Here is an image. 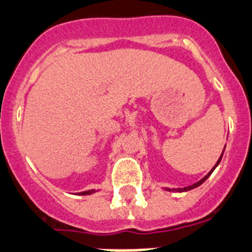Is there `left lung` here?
<instances>
[{
	"instance_id": "obj_1",
	"label": "left lung",
	"mask_w": 252,
	"mask_h": 252,
	"mask_svg": "<svg viewBox=\"0 0 252 252\" xmlns=\"http://www.w3.org/2000/svg\"><path fill=\"white\" fill-rule=\"evenodd\" d=\"M222 154H223V151H222ZM221 158H222V155H221V156H220V158H219V161H218V162H216V165L214 166V168H212L211 171H210L209 174H207L206 176L204 177V179H202V180H200V181H198V182H196V184H195V185H192V186H189V188H184V189H167V190H168V191H180V192H181V191H189V190H192V189L197 188V186H200V185H201L202 182H205V181H206V180H207V177H209L210 175L212 174V171H214V170H215V168H216V166H218L219 163H220Z\"/></svg>"
}]
</instances>
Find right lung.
Masks as SVG:
<instances>
[{
	"instance_id": "obj_1",
	"label": "right lung",
	"mask_w": 252,
	"mask_h": 252,
	"mask_svg": "<svg viewBox=\"0 0 252 252\" xmlns=\"http://www.w3.org/2000/svg\"><path fill=\"white\" fill-rule=\"evenodd\" d=\"M94 190H90V191H85V192H81V195H90V193L94 192Z\"/></svg>"
}]
</instances>
